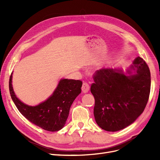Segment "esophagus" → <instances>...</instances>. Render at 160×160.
Here are the masks:
<instances>
[{"instance_id": "34e87169", "label": "esophagus", "mask_w": 160, "mask_h": 160, "mask_svg": "<svg viewBox=\"0 0 160 160\" xmlns=\"http://www.w3.org/2000/svg\"><path fill=\"white\" fill-rule=\"evenodd\" d=\"M81 89H82V92H83V93H88L89 90V85H88V83H85V82H84V83H83V85H82Z\"/></svg>"}]
</instances>
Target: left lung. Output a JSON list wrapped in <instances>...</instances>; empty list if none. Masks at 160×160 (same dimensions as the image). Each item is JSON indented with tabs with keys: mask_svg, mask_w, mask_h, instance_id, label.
Segmentation results:
<instances>
[{
	"mask_svg": "<svg viewBox=\"0 0 160 160\" xmlns=\"http://www.w3.org/2000/svg\"><path fill=\"white\" fill-rule=\"evenodd\" d=\"M126 75L121 69H101L93 74L91 92L95 98L96 123L108 132H117L133 123L148 103L151 75L138 57Z\"/></svg>",
	"mask_w": 160,
	"mask_h": 160,
	"instance_id": "left-lung-1",
	"label": "left lung"
}]
</instances>
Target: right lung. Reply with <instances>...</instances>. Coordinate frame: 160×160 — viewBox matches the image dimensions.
Here are the masks:
<instances>
[{
  "instance_id": "1",
  "label": "right lung",
  "mask_w": 160,
  "mask_h": 160,
  "mask_svg": "<svg viewBox=\"0 0 160 160\" xmlns=\"http://www.w3.org/2000/svg\"><path fill=\"white\" fill-rule=\"evenodd\" d=\"M12 74L9 79V91L18 110L28 121L49 132H57L64 127L71 106L81 92L80 80L61 79L50 98L36 106L22 103L14 94Z\"/></svg>"
}]
</instances>
